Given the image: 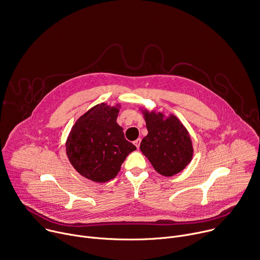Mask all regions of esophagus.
<instances>
[{"instance_id":"obj_1","label":"esophagus","mask_w":260,"mask_h":260,"mask_svg":"<svg viewBox=\"0 0 260 260\" xmlns=\"http://www.w3.org/2000/svg\"><path fill=\"white\" fill-rule=\"evenodd\" d=\"M140 141H141V139H140V138H138V139H136V140L134 141V144L136 145V147H137V148H139V145H140Z\"/></svg>"}]
</instances>
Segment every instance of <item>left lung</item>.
Here are the masks:
<instances>
[{"label": "left lung", "instance_id": "obj_1", "mask_svg": "<svg viewBox=\"0 0 260 260\" xmlns=\"http://www.w3.org/2000/svg\"><path fill=\"white\" fill-rule=\"evenodd\" d=\"M147 135L140 150L154 170L163 176H173L182 171L192 159V143L186 128L174 115L142 110Z\"/></svg>", "mask_w": 260, "mask_h": 260}]
</instances>
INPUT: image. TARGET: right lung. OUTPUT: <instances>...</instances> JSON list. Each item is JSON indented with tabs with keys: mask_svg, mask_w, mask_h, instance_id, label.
I'll use <instances>...</instances> for the list:
<instances>
[{
	"mask_svg": "<svg viewBox=\"0 0 260 260\" xmlns=\"http://www.w3.org/2000/svg\"><path fill=\"white\" fill-rule=\"evenodd\" d=\"M120 105L100 103L81 116L67 140V154L73 167L95 182L117 176L127 155L136 146L126 140L118 125Z\"/></svg>",
	"mask_w": 260,
	"mask_h": 260,
	"instance_id": "1",
	"label": "right lung"
}]
</instances>
